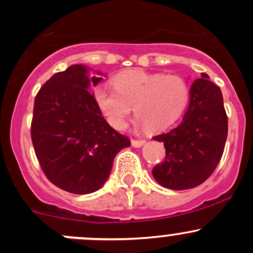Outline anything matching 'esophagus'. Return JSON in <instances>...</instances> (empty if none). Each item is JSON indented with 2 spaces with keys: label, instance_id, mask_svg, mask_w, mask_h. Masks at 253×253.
<instances>
[{
  "label": "esophagus",
  "instance_id": "34e87169",
  "mask_svg": "<svg viewBox=\"0 0 253 253\" xmlns=\"http://www.w3.org/2000/svg\"><path fill=\"white\" fill-rule=\"evenodd\" d=\"M131 143L134 148H141L142 145L145 143V141L144 139H138V141H137V139H132Z\"/></svg>",
  "mask_w": 253,
  "mask_h": 253
}]
</instances>
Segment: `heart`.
Instances as JSON below:
<instances>
[{"instance_id":"b5f03b06","label":"heart","mask_w":253,"mask_h":253,"mask_svg":"<svg viewBox=\"0 0 253 253\" xmlns=\"http://www.w3.org/2000/svg\"><path fill=\"white\" fill-rule=\"evenodd\" d=\"M115 89L98 85L94 99L114 128L122 129L134 112L136 125L153 132L164 131L178 120L190 99V88L178 76L131 71L114 78Z\"/></svg>"}]
</instances>
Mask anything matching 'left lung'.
<instances>
[{
  "mask_svg": "<svg viewBox=\"0 0 253 253\" xmlns=\"http://www.w3.org/2000/svg\"><path fill=\"white\" fill-rule=\"evenodd\" d=\"M226 137L228 117L221 91L202 73L191 85L190 104L181 124L153 138L164 143L167 152L164 163L153 169V176L170 190L201 185L220 162Z\"/></svg>",
  "mask_w": 253,
  "mask_h": 253,
  "instance_id": "8db88e82",
  "label": "left lung"
}]
</instances>
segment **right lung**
Wrapping results in <instances>:
<instances>
[{
    "instance_id": "obj_1",
    "label": "right lung",
    "mask_w": 253,
    "mask_h": 253,
    "mask_svg": "<svg viewBox=\"0 0 253 253\" xmlns=\"http://www.w3.org/2000/svg\"><path fill=\"white\" fill-rule=\"evenodd\" d=\"M72 65L53 75L35 98L32 141L42 171L55 186L76 195L98 191L114 158L131 145L105 121L89 88L103 73Z\"/></svg>"
}]
</instances>
